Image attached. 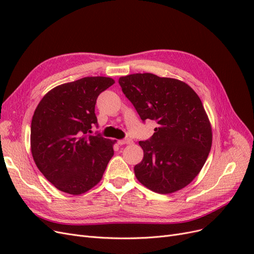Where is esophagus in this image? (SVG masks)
Returning <instances> with one entry per match:
<instances>
[{
  "label": "esophagus",
  "mask_w": 254,
  "mask_h": 254,
  "mask_svg": "<svg viewBox=\"0 0 254 254\" xmlns=\"http://www.w3.org/2000/svg\"><path fill=\"white\" fill-rule=\"evenodd\" d=\"M118 143L119 145H127V144H131L132 141L130 139H125V140H119Z\"/></svg>",
  "instance_id": "esophagus-1"
}]
</instances>
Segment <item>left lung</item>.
Masks as SVG:
<instances>
[{
	"mask_svg": "<svg viewBox=\"0 0 254 254\" xmlns=\"http://www.w3.org/2000/svg\"><path fill=\"white\" fill-rule=\"evenodd\" d=\"M122 90L142 121L158 127L140 141L143 160L134 166L136 179L159 194L179 190L200 173L212 146V127L203 105L188 83L151 73L122 76Z\"/></svg>",
	"mask_w": 254,
	"mask_h": 254,
	"instance_id": "1",
	"label": "left lung"
}]
</instances>
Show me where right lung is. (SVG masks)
I'll return each instance as SVG.
<instances>
[{
	"label": "right lung",
	"instance_id": "right-lung-1",
	"mask_svg": "<svg viewBox=\"0 0 254 254\" xmlns=\"http://www.w3.org/2000/svg\"><path fill=\"white\" fill-rule=\"evenodd\" d=\"M114 82L94 76L63 83L37 106L30 150L39 171L61 191L76 196L94 188L114 155L117 141L89 134L97 124L96 99Z\"/></svg>",
	"mask_w": 254,
	"mask_h": 254
}]
</instances>
